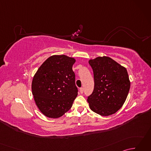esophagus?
Segmentation results:
<instances>
[{
	"label": "esophagus",
	"mask_w": 151,
	"mask_h": 151,
	"mask_svg": "<svg viewBox=\"0 0 151 151\" xmlns=\"http://www.w3.org/2000/svg\"><path fill=\"white\" fill-rule=\"evenodd\" d=\"M80 92H81V93H83V92H84V88H80Z\"/></svg>",
	"instance_id": "esophagus-1"
}]
</instances>
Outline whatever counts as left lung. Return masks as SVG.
I'll return each instance as SVG.
<instances>
[{
	"label": "left lung",
	"instance_id": "8db88e82",
	"mask_svg": "<svg viewBox=\"0 0 151 151\" xmlns=\"http://www.w3.org/2000/svg\"><path fill=\"white\" fill-rule=\"evenodd\" d=\"M93 70L94 89L88 97L91 110L102 116L115 114L123 106L130 82L127 69L110 57L89 60Z\"/></svg>",
	"mask_w": 151,
	"mask_h": 151
}]
</instances>
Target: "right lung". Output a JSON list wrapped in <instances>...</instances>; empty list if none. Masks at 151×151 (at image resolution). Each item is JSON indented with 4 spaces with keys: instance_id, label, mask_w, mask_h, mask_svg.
<instances>
[{
    "instance_id": "right-lung-1",
    "label": "right lung",
    "mask_w": 151,
    "mask_h": 151,
    "mask_svg": "<svg viewBox=\"0 0 151 151\" xmlns=\"http://www.w3.org/2000/svg\"><path fill=\"white\" fill-rule=\"evenodd\" d=\"M76 60L65 55H53L42 63L32 82L37 108L46 117L59 118L72 107L78 95L72 67Z\"/></svg>"
}]
</instances>
